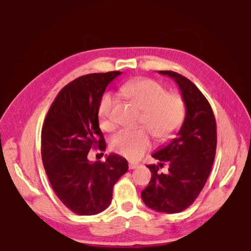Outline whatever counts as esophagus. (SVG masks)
I'll return each mask as SVG.
<instances>
[{
    "label": "esophagus",
    "mask_w": 251,
    "mask_h": 251,
    "mask_svg": "<svg viewBox=\"0 0 251 251\" xmlns=\"http://www.w3.org/2000/svg\"><path fill=\"white\" fill-rule=\"evenodd\" d=\"M128 166H129V169H135L138 167V164L137 163H129Z\"/></svg>",
    "instance_id": "esophagus-1"
}]
</instances>
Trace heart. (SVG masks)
<instances>
[{
    "label": "heart",
    "instance_id": "b5f03b06",
    "mask_svg": "<svg viewBox=\"0 0 251 251\" xmlns=\"http://www.w3.org/2000/svg\"><path fill=\"white\" fill-rule=\"evenodd\" d=\"M119 93L141 110L139 124L145 126L158 141L172 137L182 124L185 113L184 102L180 96L168 94L167 89L151 78H141L122 84ZM115 99L110 93H104L98 103V120L101 128L112 130V111ZM111 148L131 161L140 158L150 148V136L145 128L135 130L123 129L112 138Z\"/></svg>",
    "mask_w": 251,
    "mask_h": 251
}]
</instances>
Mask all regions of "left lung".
Segmentation results:
<instances>
[{
    "label": "left lung",
    "instance_id": "obj_1",
    "mask_svg": "<svg viewBox=\"0 0 251 251\" xmlns=\"http://www.w3.org/2000/svg\"><path fill=\"white\" fill-rule=\"evenodd\" d=\"M178 84L185 104V117L176 138L152 156L169 165L168 173L148 165L152 177L141 192L153 210L177 214L193 204L209 177L217 148V125L211 106L190 79L174 71H158Z\"/></svg>",
    "mask_w": 251,
    "mask_h": 251
}]
</instances>
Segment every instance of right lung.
<instances>
[{
    "mask_svg": "<svg viewBox=\"0 0 251 251\" xmlns=\"http://www.w3.org/2000/svg\"><path fill=\"white\" fill-rule=\"evenodd\" d=\"M121 73H92L74 79L57 95L45 117L41 135L45 172L58 199L76 215H97L108 208L114 184L128 170V163L117 154H110L105 162L87 158L90 149L105 150L98 103Z\"/></svg>",
    "mask_w": 251,
    "mask_h": 251,
    "instance_id": "add662e5",
    "label": "right lung"
}]
</instances>
